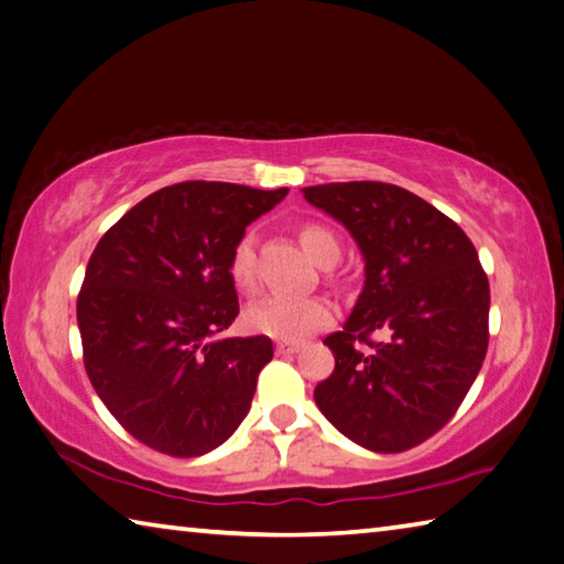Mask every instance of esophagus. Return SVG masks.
I'll return each mask as SVG.
<instances>
[{
    "mask_svg": "<svg viewBox=\"0 0 564 564\" xmlns=\"http://www.w3.org/2000/svg\"><path fill=\"white\" fill-rule=\"evenodd\" d=\"M303 350V343H293V340H279L275 343V355H295Z\"/></svg>",
    "mask_w": 564,
    "mask_h": 564,
    "instance_id": "obj_1",
    "label": "esophagus"
}]
</instances>
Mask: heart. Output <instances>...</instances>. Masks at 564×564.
I'll return each mask as SVG.
<instances>
[{
	"mask_svg": "<svg viewBox=\"0 0 564 564\" xmlns=\"http://www.w3.org/2000/svg\"><path fill=\"white\" fill-rule=\"evenodd\" d=\"M301 243L317 263L330 265L340 259V241L335 234L323 227V224H303ZM229 273L231 281L237 283L241 291L256 289V243L253 234H243V237L234 243L231 259H229ZM247 325L253 333L275 337V340H301V337L311 335L315 330L333 321L330 303L323 299H291V295H269L251 303L247 308Z\"/></svg>",
	"mask_w": 564,
	"mask_h": 564,
	"instance_id": "obj_1",
	"label": "heart"
}]
</instances>
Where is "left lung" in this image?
I'll list each match as a JSON object with an SVG mask.
<instances>
[{
	"mask_svg": "<svg viewBox=\"0 0 564 564\" xmlns=\"http://www.w3.org/2000/svg\"><path fill=\"white\" fill-rule=\"evenodd\" d=\"M365 253V289L343 330L325 337L333 375L315 404L377 454L414 448L444 429L488 350V275L454 219L387 182L303 189ZM384 332V341L371 335Z\"/></svg>",
	"mask_w": 564,
	"mask_h": 564,
	"instance_id": "left-lung-1",
	"label": "left lung"
}]
</instances>
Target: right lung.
Here are the masks:
<instances>
[{
  "label": "right lung",
  "mask_w": 564,
  "mask_h": 564,
  "mask_svg": "<svg viewBox=\"0 0 564 564\" xmlns=\"http://www.w3.org/2000/svg\"><path fill=\"white\" fill-rule=\"evenodd\" d=\"M285 194L172 184L122 214L90 253L76 303L84 365L108 412L140 444L202 456L247 416L273 343L214 335L239 315L234 243Z\"/></svg>",
  "instance_id": "obj_1"
}]
</instances>
